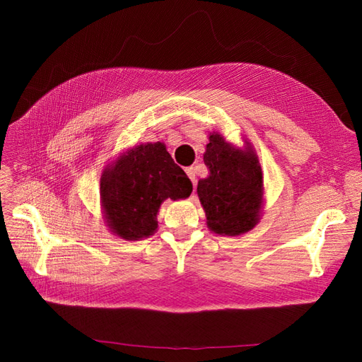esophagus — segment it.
<instances>
[{
    "label": "esophagus",
    "mask_w": 362,
    "mask_h": 362,
    "mask_svg": "<svg viewBox=\"0 0 362 362\" xmlns=\"http://www.w3.org/2000/svg\"><path fill=\"white\" fill-rule=\"evenodd\" d=\"M185 172H187L189 178L192 180L193 185H196V169L194 168H187V169H185Z\"/></svg>",
    "instance_id": "34e87169"
}]
</instances>
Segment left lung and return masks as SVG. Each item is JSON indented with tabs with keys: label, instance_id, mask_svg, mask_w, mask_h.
Returning <instances> with one entry per match:
<instances>
[{
	"label": "left lung",
	"instance_id": "obj_1",
	"mask_svg": "<svg viewBox=\"0 0 362 362\" xmlns=\"http://www.w3.org/2000/svg\"><path fill=\"white\" fill-rule=\"evenodd\" d=\"M204 163L210 170L198 182L206 226L218 235H240L254 228L262 206V170L254 148L246 140L237 148L222 134H210Z\"/></svg>",
	"mask_w": 362,
	"mask_h": 362
}]
</instances>
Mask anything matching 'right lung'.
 Masks as SVG:
<instances>
[{
    "label": "right lung",
    "mask_w": 362,
    "mask_h": 362,
    "mask_svg": "<svg viewBox=\"0 0 362 362\" xmlns=\"http://www.w3.org/2000/svg\"><path fill=\"white\" fill-rule=\"evenodd\" d=\"M192 190V181L166 146L160 141L137 145L103 172L100 193L107 226L124 240L146 238L158 226L161 202L189 198Z\"/></svg>",
    "instance_id": "add662e5"
}]
</instances>
